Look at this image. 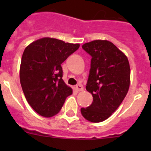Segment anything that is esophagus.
Masks as SVG:
<instances>
[{"label": "esophagus", "mask_w": 151, "mask_h": 151, "mask_svg": "<svg viewBox=\"0 0 151 151\" xmlns=\"http://www.w3.org/2000/svg\"><path fill=\"white\" fill-rule=\"evenodd\" d=\"M76 88L77 91H80L83 90V86H82V85H80V84H79V85H76Z\"/></svg>", "instance_id": "1"}]
</instances>
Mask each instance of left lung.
Segmentation results:
<instances>
[{
    "instance_id": "8db88e82",
    "label": "left lung",
    "mask_w": 151,
    "mask_h": 151,
    "mask_svg": "<svg viewBox=\"0 0 151 151\" xmlns=\"http://www.w3.org/2000/svg\"><path fill=\"white\" fill-rule=\"evenodd\" d=\"M91 57L86 90L93 102L81 113L87 120L100 122L116 110L130 85V66L127 57L112 42L95 40L82 45Z\"/></svg>"
}]
</instances>
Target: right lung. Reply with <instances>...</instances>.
I'll return each instance as SVG.
<instances>
[{
  "mask_svg": "<svg viewBox=\"0 0 151 151\" xmlns=\"http://www.w3.org/2000/svg\"><path fill=\"white\" fill-rule=\"evenodd\" d=\"M78 47V44L43 38L24 50L19 71L21 86L29 105L42 116L57 114L73 93L62 78L61 64Z\"/></svg>",
  "mask_w": 151,
  "mask_h": 151,
  "instance_id": "1",
  "label": "right lung"
}]
</instances>
